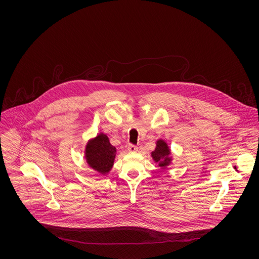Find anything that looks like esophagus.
<instances>
[{
	"instance_id": "34e87169",
	"label": "esophagus",
	"mask_w": 259,
	"mask_h": 259,
	"mask_svg": "<svg viewBox=\"0 0 259 259\" xmlns=\"http://www.w3.org/2000/svg\"><path fill=\"white\" fill-rule=\"evenodd\" d=\"M128 150H129V151H131V152H135V151L138 150V147L135 146V145L129 144V145H128Z\"/></svg>"
}]
</instances>
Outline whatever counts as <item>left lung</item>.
Masks as SVG:
<instances>
[{
	"label": "left lung",
	"instance_id": "left-lung-1",
	"mask_svg": "<svg viewBox=\"0 0 259 259\" xmlns=\"http://www.w3.org/2000/svg\"><path fill=\"white\" fill-rule=\"evenodd\" d=\"M169 154H170V150H169L167 144L162 140L157 141L156 148L151 152V156H152L153 160L155 162H159L160 167H165L171 161V158L168 157Z\"/></svg>",
	"mask_w": 259,
	"mask_h": 259
}]
</instances>
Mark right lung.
<instances>
[{
  "label": "right lung",
  "mask_w": 259,
  "mask_h": 259,
  "mask_svg": "<svg viewBox=\"0 0 259 259\" xmlns=\"http://www.w3.org/2000/svg\"><path fill=\"white\" fill-rule=\"evenodd\" d=\"M116 149L110 144L105 134H99L87 144L85 156L88 164L94 170L105 175L110 172L113 165Z\"/></svg>",
  "instance_id": "add662e5"
}]
</instances>
